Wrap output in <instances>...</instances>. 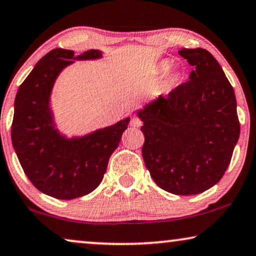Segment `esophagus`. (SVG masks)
<instances>
[{
  "mask_svg": "<svg viewBox=\"0 0 256 256\" xmlns=\"http://www.w3.org/2000/svg\"><path fill=\"white\" fill-rule=\"evenodd\" d=\"M130 126H132V127H134V128H138V127H141V126H142V121L140 120L138 118H132V121H130Z\"/></svg>",
  "mask_w": 256,
  "mask_h": 256,
  "instance_id": "obj_1",
  "label": "esophagus"
}]
</instances>
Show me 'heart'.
Here are the masks:
<instances>
[{
    "label": "heart",
    "mask_w": 256,
    "mask_h": 256,
    "mask_svg": "<svg viewBox=\"0 0 256 256\" xmlns=\"http://www.w3.org/2000/svg\"><path fill=\"white\" fill-rule=\"evenodd\" d=\"M174 62L169 58L160 59V62H157L155 66H154V72L156 73L157 76H166V80H164V84H166V88L174 90L178 86V84L180 82L182 79V73L178 70H174Z\"/></svg>",
    "instance_id": "1"
}]
</instances>
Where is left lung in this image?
I'll return each mask as SVG.
<instances>
[{
    "instance_id": "left-lung-1",
    "label": "left lung",
    "mask_w": 256,
    "mask_h": 256,
    "mask_svg": "<svg viewBox=\"0 0 256 256\" xmlns=\"http://www.w3.org/2000/svg\"><path fill=\"white\" fill-rule=\"evenodd\" d=\"M194 66L188 82L136 115L144 135L142 156L150 176L170 194H202L218 183L240 135L236 99L222 66L205 48L178 51Z\"/></svg>"
}]
</instances>
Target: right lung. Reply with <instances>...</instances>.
<instances>
[{
  "mask_svg": "<svg viewBox=\"0 0 256 256\" xmlns=\"http://www.w3.org/2000/svg\"><path fill=\"white\" fill-rule=\"evenodd\" d=\"M102 51L54 48L34 65L17 90L12 126L14 149L26 177L38 190L57 199L82 197L99 186L108 160L130 118L82 136L57 128L51 106L56 80L76 60H96Z\"/></svg>",
  "mask_w": 256,
  "mask_h": 256,
  "instance_id": "1",
  "label": "right lung"
}]
</instances>
